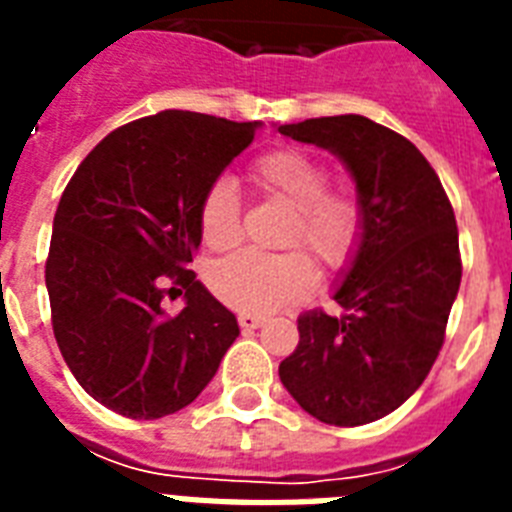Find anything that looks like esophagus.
<instances>
[{"mask_svg":"<svg viewBox=\"0 0 512 512\" xmlns=\"http://www.w3.org/2000/svg\"><path fill=\"white\" fill-rule=\"evenodd\" d=\"M265 324L263 316H255V313H239V327L244 332H252V329H260Z\"/></svg>","mask_w":512,"mask_h":512,"instance_id":"1","label":"esophagus"}]
</instances>
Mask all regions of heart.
I'll list each match as a JSON object with an SVG mask.
<instances>
[{"label":"heart","instance_id":"b5f03b06","mask_svg":"<svg viewBox=\"0 0 512 512\" xmlns=\"http://www.w3.org/2000/svg\"><path fill=\"white\" fill-rule=\"evenodd\" d=\"M249 180L265 199L292 209L284 228V247H303L327 271H340L361 244L364 209L356 191L329 185V167L316 156L279 148L255 159ZM199 228L204 244L217 252L239 247L241 199L231 180H215L199 204ZM209 289L220 303L241 313H273L303 300L316 287L311 257L292 249L284 255L241 252L220 260L207 273Z\"/></svg>","mask_w":512,"mask_h":512}]
</instances>
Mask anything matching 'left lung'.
<instances>
[{
  "instance_id": "obj_1",
  "label": "left lung",
  "mask_w": 512,
  "mask_h": 512,
  "mask_svg": "<svg viewBox=\"0 0 512 512\" xmlns=\"http://www.w3.org/2000/svg\"><path fill=\"white\" fill-rule=\"evenodd\" d=\"M279 132L332 151L364 209L361 244L335 292L345 313H303L279 377L316 420L366 425L420 388L444 345L462 279L454 209L428 159L366 116H321Z\"/></svg>"
}]
</instances>
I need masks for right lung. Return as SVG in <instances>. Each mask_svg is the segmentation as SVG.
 I'll list each match as a JSON object with an SVG mask.
<instances>
[{"mask_svg":"<svg viewBox=\"0 0 512 512\" xmlns=\"http://www.w3.org/2000/svg\"><path fill=\"white\" fill-rule=\"evenodd\" d=\"M260 122L162 111L124 124L76 167L52 220L44 281L76 382L132 420L180 412L215 377L239 324L188 271L199 204ZM186 295L180 312L166 295Z\"/></svg>","mask_w":512,"mask_h":512,"instance_id":"add662e5","label":"right lung"}]
</instances>
